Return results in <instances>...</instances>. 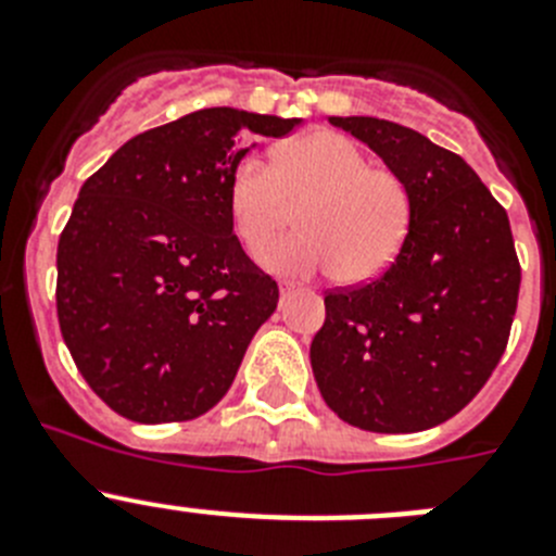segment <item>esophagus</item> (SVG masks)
<instances>
[{"mask_svg": "<svg viewBox=\"0 0 556 556\" xmlns=\"http://www.w3.org/2000/svg\"><path fill=\"white\" fill-rule=\"evenodd\" d=\"M278 289H281V294H283V298H287V294H292L294 289H298V287H294V283H287V281H283L281 287H278Z\"/></svg>", "mask_w": 556, "mask_h": 556, "instance_id": "esophagus-1", "label": "esophagus"}]
</instances>
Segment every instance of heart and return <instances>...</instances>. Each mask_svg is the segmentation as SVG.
<instances>
[{"label": "heart", "instance_id": "1", "mask_svg": "<svg viewBox=\"0 0 556 556\" xmlns=\"http://www.w3.org/2000/svg\"><path fill=\"white\" fill-rule=\"evenodd\" d=\"M292 211L303 233L269 250V269H333L337 281L367 283L404 248L412 198L404 178L370 164L356 141L337 130H312L278 147L273 169L244 159L228 180L230 225L250 255H262L292 225Z\"/></svg>", "mask_w": 556, "mask_h": 556}]
</instances>
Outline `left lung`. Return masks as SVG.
Returning <instances> with one entry per match:
<instances>
[{"label":"left lung","instance_id":"1","mask_svg":"<svg viewBox=\"0 0 556 556\" xmlns=\"http://www.w3.org/2000/svg\"><path fill=\"white\" fill-rule=\"evenodd\" d=\"M409 186L406 242L376 281L326 294L312 370L345 424L406 434L445 424L488 384L518 308L507 211L456 152L376 116H331Z\"/></svg>","mask_w":556,"mask_h":556}]
</instances>
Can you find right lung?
Returning a JSON list of instances; mask_svg holds the SVG:
<instances>
[{
    "mask_svg": "<svg viewBox=\"0 0 556 556\" xmlns=\"http://www.w3.org/2000/svg\"><path fill=\"white\" fill-rule=\"evenodd\" d=\"M301 119L203 108L132 136L83 184L58 242V323L88 387L127 420L200 417L278 306L228 214L255 136Z\"/></svg>",
    "mask_w": 556,
    "mask_h": 556,
    "instance_id": "obj_1",
    "label": "right lung"
}]
</instances>
